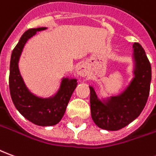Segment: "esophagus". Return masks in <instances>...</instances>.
<instances>
[{"instance_id":"obj_1","label":"esophagus","mask_w":156,"mask_h":156,"mask_svg":"<svg viewBox=\"0 0 156 156\" xmlns=\"http://www.w3.org/2000/svg\"><path fill=\"white\" fill-rule=\"evenodd\" d=\"M77 73L81 77H85L88 74V67L85 64H81L79 65L77 68Z\"/></svg>"}]
</instances>
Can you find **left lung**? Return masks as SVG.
I'll list each match as a JSON object with an SVG mask.
<instances>
[{
	"label": "left lung",
	"mask_w": 156,
	"mask_h": 156,
	"mask_svg": "<svg viewBox=\"0 0 156 156\" xmlns=\"http://www.w3.org/2000/svg\"><path fill=\"white\" fill-rule=\"evenodd\" d=\"M133 77L117 95L100 99L92 86L90 109L94 122L108 131H116L135 120L142 112L149 97L151 82V66L144 50L139 44H133Z\"/></svg>",
	"instance_id": "left-lung-1"
}]
</instances>
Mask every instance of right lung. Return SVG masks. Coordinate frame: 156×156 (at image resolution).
<instances>
[{"label": "right lung", "instance_id": "obj_1", "mask_svg": "<svg viewBox=\"0 0 156 156\" xmlns=\"http://www.w3.org/2000/svg\"><path fill=\"white\" fill-rule=\"evenodd\" d=\"M44 29V27L29 29L22 35L12 53L9 75L10 94L15 107L29 122L42 127L54 126L62 120L78 84L76 78H62L57 92L48 98L37 96L26 86L18 67L19 59L27 41Z\"/></svg>", "mask_w": 156, "mask_h": 156}]
</instances>
